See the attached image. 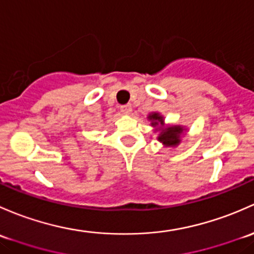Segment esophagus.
Masks as SVG:
<instances>
[{
    "label": "esophagus",
    "mask_w": 254,
    "mask_h": 254,
    "mask_svg": "<svg viewBox=\"0 0 254 254\" xmlns=\"http://www.w3.org/2000/svg\"><path fill=\"white\" fill-rule=\"evenodd\" d=\"M120 110H121L122 114L130 115V112H132V105H130V104H127V105H122L121 108H120Z\"/></svg>",
    "instance_id": "34e87169"
}]
</instances>
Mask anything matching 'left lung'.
I'll return each mask as SVG.
<instances>
[{"mask_svg":"<svg viewBox=\"0 0 254 254\" xmlns=\"http://www.w3.org/2000/svg\"><path fill=\"white\" fill-rule=\"evenodd\" d=\"M148 120L151 122V126L158 130V140L165 146H176L181 143V135L184 134L185 128L182 126H165L164 117L159 112L149 114Z\"/></svg>","mask_w":254,"mask_h":254,"instance_id":"8db88e82","label":"left lung"}]
</instances>
